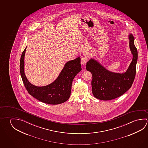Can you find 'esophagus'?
Listing matches in <instances>:
<instances>
[{
    "mask_svg": "<svg viewBox=\"0 0 148 148\" xmlns=\"http://www.w3.org/2000/svg\"><path fill=\"white\" fill-rule=\"evenodd\" d=\"M88 61V59L87 57H82L81 58V64L82 65H85L87 62Z\"/></svg>",
    "mask_w": 148,
    "mask_h": 148,
    "instance_id": "obj_1",
    "label": "esophagus"
}]
</instances>
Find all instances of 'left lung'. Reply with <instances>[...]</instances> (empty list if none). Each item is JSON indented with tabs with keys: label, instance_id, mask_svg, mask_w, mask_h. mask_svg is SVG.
Masks as SVG:
<instances>
[{
	"label": "left lung",
	"instance_id": "1",
	"mask_svg": "<svg viewBox=\"0 0 148 148\" xmlns=\"http://www.w3.org/2000/svg\"><path fill=\"white\" fill-rule=\"evenodd\" d=\"M128 39L133 59L126 72L120 74L110 72L93 59L88 61L86 69L92 75V93L97 99H114L123 95L133 84L136 75L138 53L134 45L133 35L130 34Z\"/></svg>",
	"mask_w": 148,
	"mask_h": 148
}]
</instances>
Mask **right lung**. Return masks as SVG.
<instances>
[{"label":"right lung","instance_id":"1","mask_svg":"<svg viewBox=\"0 0 148 148\" xmlns=\"http://www.w3.org/2000/svg\"><path fill=\"white\" fill-rule=\"evenodd\" d=\"M26 47L20 60V73L25 87L30 95L41 102L57 105L66 102L70 97L73 79L82 70L80 58L66 63L58 77L53 82L43 87H38L29 82L24 73V57Z\"/></svg>","mask_w":148,"mask_h":148}]
</instances>
